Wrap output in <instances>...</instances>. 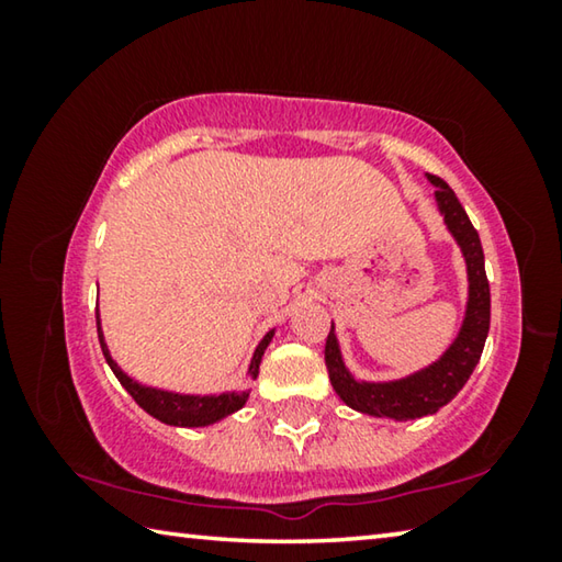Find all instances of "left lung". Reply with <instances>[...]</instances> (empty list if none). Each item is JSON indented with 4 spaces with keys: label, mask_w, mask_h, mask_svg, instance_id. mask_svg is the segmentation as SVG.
Listing matches in <instances>:
<instances>
[{
    "label": "left lung",
    "mask_w": 562,
    "mask_h": 562,
    "mask_svg": "<svg viewBox=\"0 0 562 562\" xmlns=\"http://www.w3.org/2000/svg\"><path fill=\"white\" fill-rule=\"evenodd\" d=\"M429 180L436 186V205H439V213L443 215V223L453 240L461 247L465 272H469V302H465V317L453 345L434 364L422 369V372L396 379V382H359L351 376L345 359H341L335 325H331L325 345L329 382L341 402L355 412L396 418V422L436 414L441 406L449 404L479 364L491 327V288L486 265H483L481 237L453 190L441 178L429 176Z\"/></svg>",
    "instance_id": "left-lung-1"
}]
</instances>
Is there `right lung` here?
Segmentation results:
<instances>
[{
  "mask_svg": "<svg viewBox=\"0 0 562 562\" xmlns=\"http://www.w3.org/2000/svg\"><path fill=\"white\" fill-rule=\"evenodd\" d=\"M97 329H99V341H101L103 357H106L111 372L116 374L121 386L126 389V392L133 396V402L144 408V412H148L150 416L158 418V422L168 424V426H186V429H195V426L215 424V422H221V418L235 414L237 408H243L245 402H247V396H250V392H225V394H211V396L178 394V392H166V389L138 384L136 379H131L116 364V361H113L111 351L106 347V339H103L99 312H97ZM272 335H274V329H270L268 335L262 337L258 349H255L250 369H247V374H250L252 379L258 376V372H260V361H262L265 349H268V345L272 341Z\"/></svg>",
  "mask_w": 562,
  "mask_h": 562,
  "instance_id": "add662e5",
  "label": "right lung"
}]
</instances>
